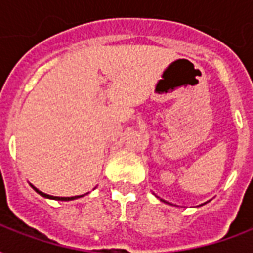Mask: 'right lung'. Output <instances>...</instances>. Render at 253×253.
<instances>
[{
    "label": "right lung",
    "mask_w": 253,
    "mask_h": 253,
    "mask_svg": "<svg viewBox=\"0 0 253 253\" xmlns=\"http://www.w3.org/2000/svg\"><path fill=\"white\" fill-rule=\"evenodd\" d=\"M32 188L39 194V195L44 196V198H48V199H55V201H73V199H77V198H81L83 195H78V196H67V198H65V196H52V195H47V194H44V192H42V191H39L36 187L32 186Z\"/></svg>",
    "instance_id": "obj_1"
}]
</instances>
